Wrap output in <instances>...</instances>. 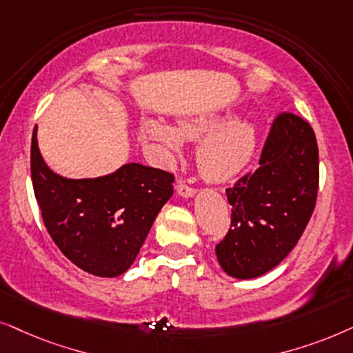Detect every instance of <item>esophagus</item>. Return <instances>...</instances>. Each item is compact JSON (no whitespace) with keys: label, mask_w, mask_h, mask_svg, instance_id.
Wrapping results in <instances>:
<instances>
[{"label":"esophagus","mask_w":353,"mask_h":353,"mask_svg":"<svg viewBox=\"0 0 353 353\" xmlns=\"http://www.w3.org/2000/svg\"><path fill=\"white\" fill-rule=\"evenodd\" d=\"M176 190H177V194H179L181 196H185V199H189V196H194L195 192H196L195 187L185 184V182H182V181H179L176 184Z\"/></svg>","instance_id":"1"}]
</instances>
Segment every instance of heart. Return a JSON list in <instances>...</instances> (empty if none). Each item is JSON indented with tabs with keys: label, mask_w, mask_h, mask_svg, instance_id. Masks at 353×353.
Returning <instances> with one entry per match:
<instances>
[{
	"label": "heart",
	"mask_w": 353,
	"mask_h": 353,
	"mask_svg": "<svg viewBox=\"0 0 353 353\" xmlns=\"http://www.w3.org/2000/svg\"><path fill=\"white\" fill-rule=\"evenodd\" d=\"M142 132L168 154L181 153L182 139L203 138L199 147L200 171L206 179L218 182L237 176L250 163L256 147V130L250 122L228 124L219 117L181 122L176 130L161 121L147 119L142 124Z\"/></svg>",
	"instance_id": "heart-1"
}]
</instances>
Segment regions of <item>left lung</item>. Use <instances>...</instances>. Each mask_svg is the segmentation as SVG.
<instances>
[{
    "instance_id": "obj_1",
    "label": "left lung",
    "mask_w": 353,
    "mask_h": 353,
    "mask_svg": "<svg viewBox=\"0 0 353 353\" xmlns=\"http://www.w3.org/2000/svg\"><path fill=\"white\" fill-rule=\"evenodd\" d=\"M319 184L318 143L312 125L279 112L263 145L260 168L225 189L231 228L216 245L223 270L252 279L278 266L312 218Z\"/></svg>"
}]
</instances>
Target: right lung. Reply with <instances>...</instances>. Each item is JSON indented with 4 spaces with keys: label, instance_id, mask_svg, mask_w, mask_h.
<instances>
[{
    "label": "right lung",
    "instance_id": "1",
    "mask_svg": "<svg viewBox=\"0 0 353 353\" xmlns=\"http://www.w3.org/2000/svg\"><path fill=\"white\" fill-rule=\"evenodd\" d=\"M30 172L45 228L63 255L100 278L125 272L171 199L174 174L129 163L97 179H65L41 158L37 125Z\"/></svg>",
    "mask_w": 353,
    "mask_h": 353
}]
</instances>
